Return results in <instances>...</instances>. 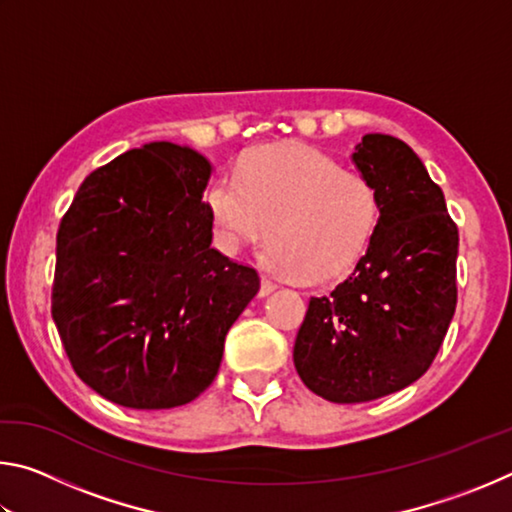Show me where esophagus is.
<instances>
[{"label":"esophagus","mask_w":512,"mask_h":512,"mask_svg":"<svg viewBox=\"0 0 512 512\" xmlns=\"http://www.w3.org/2000/svg\"><path fill=\"white\" fill-rule=\"evenodd\" d=\"M275 291V284L268 280V277H262V282H259V296H268V293Z\"/></svg>","instance_id":"1"}]
</instances>
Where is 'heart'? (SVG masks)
Instances as JSON below:
<instances>
[{
  "label": "heart",
  "instance_id": "heart-1",
  "mask_svg": "<svg viewBox=\"0 0 512 512\" xmlns=\"http://www.w3.org/2000/svg\"><path fill=\"white\" fill-rule=\"evenodd\" d=\"M223 246L266 237L264 264L284 277L327 280L366 253L381 219L375 185L302 144L271 146L241 162L235 178L207 192Z\"/></svg>",
  "mask_w": 512,
  "mask_h": 512
}]
</instances>
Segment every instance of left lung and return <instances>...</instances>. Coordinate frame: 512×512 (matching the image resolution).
<instances>
[{"label": "left lung", "mask_w": 512, "mask_h": 512, "mask_svg": "<svg viewBox=\"0 0 512 512\" xmlns=\"http://www.w3.org/2000/svg\"><path fill=\"white\" fill-rule=\"evenodd\" d=\"M352 160L377 189L381 219L348 280L309 300L293 345L305 386L339 404L420 379L458 300V228L418 155L397 137L368 133Z\"/></svg>", "instance_id": "left-lung-1"}]
</instances>
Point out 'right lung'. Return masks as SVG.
Instances as JSON below:
<instances>
[{
    "label": "right lung",
    "mask_w": 512,
    "mask_h": 512,
    "mask_svg": "<svg viewBox=\"0 0 512 512\" xmlns=\"http://www.w3.org/2000/svg\"><path fill=\"white\" fill-rule=\"evenodd\" d=\"M203 155L151 142L94 169L60 219L51 316L76 375L128 409L196 400L259 291L212 248Z\"/></svg>",
    "instance_id": "1"
}]
</instances>
